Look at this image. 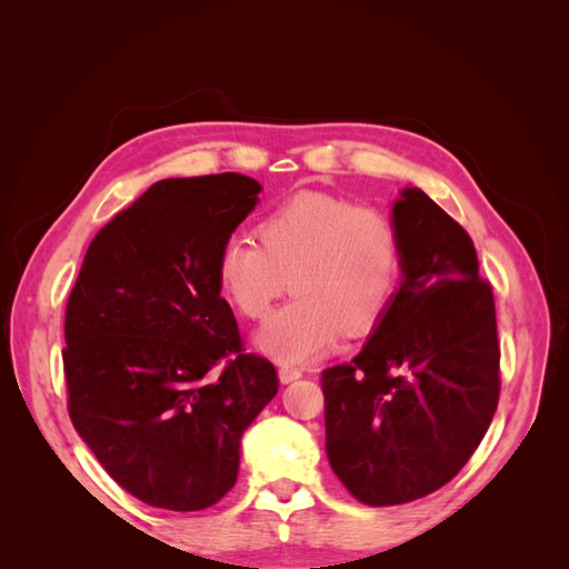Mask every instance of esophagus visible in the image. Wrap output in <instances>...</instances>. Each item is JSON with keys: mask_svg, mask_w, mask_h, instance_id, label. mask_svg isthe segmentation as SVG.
<instances>
[{"mask_svg": "<svg viewBox=\"0 0 569 569\" xmlns=\"http://www.w3.org/2000/svg\"><path fill=\"white\" fill-rule=\"evenodd\" d=\"M301 375H303V370H301V368H295V366H282V368H280V380H282L284 385L299 380Z\"/></svg>", "mask_w": 569, "mask_h": 569, "instance_id": "obj_1", "label": "esophagus"}]
</instances>
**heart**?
I'll return each mask as SVG.
<instances>
[{
  "label": "heart",
  "instance_id": "b5f03b06",
  "mask_svg": "<svg viewBox=\"0 0 569 569\" xmlns=\"http://www.w3.org/2000/svg\"><path fill=\"white\" fill-rule=\"evenodd\" d=\"M251 239L232 237L218 253V287L247 320H266L287 287V303L258 335L280 363H308L341 330L363 337L382 322L401 284L403 253L393 222L370 206L301 192L274 206Z\"/></svg>",
  "mask_w": 569,
  "mask_h": 569
}]
</instances>
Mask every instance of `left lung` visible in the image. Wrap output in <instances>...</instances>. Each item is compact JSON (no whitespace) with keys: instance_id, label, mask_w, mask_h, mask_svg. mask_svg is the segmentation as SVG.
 <instances>
[{"instance_id":"obj_1","label":"left lung","mask_w":569,"mask_h":569,"mask_svg":"<svg viewBox=\"0 0 569 569\" xmlns=\"http://www.w3.org/2000/svg\"><path fill=\"white\" fill-rule=\"evenodd\" d=\"M403 282L351 363L322 370L325 449L366 506L441 489L485 439L501 396L491 284L470 234L422 189L393 203Z\"/></svg>"}]
</instances>
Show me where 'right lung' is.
Listing matches in <instances>:
<instances>
[{
    "instance_id": "1",
    "label": "right lung",
    "mask_w": 569,
    "mask_h": 569,
    "mask_svg": "<svg viewBox=\"0 0 569 569\" xmlns=\"http://www.w3.org/2000/svg\"><path fill=\"white\" fill-rule=\"evenodd\" d=\"M258 192L239 173L151 184L97 232L68 297V416L147 506L218 503L239 439L278 393V370L247 353L218 287L220 247Z\"/></svg>"
}]
</instances>
